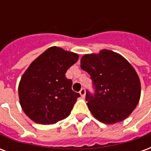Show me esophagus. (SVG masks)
Segmentation results:
<instances>
[{"label": "esophagus", "mask_w": 151, "mask_h": 151, "mask_svg": "<svg viewBox=\"0 0 151 151\" xmlns=\"http://www.w3.org/2000/svg\"><path fill=\"white\" fill-rule=\"evenodd\" d=\"M79 93H80V95H82V98H84V97H85V95H86V90H85V88H82V89H81V91H80V92H79Z\"/></svg>", "instance_id": "obj_1"}]
</instances>
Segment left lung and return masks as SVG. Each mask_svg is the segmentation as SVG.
Wrapping results in <instances>:
<instances>
[{
  "instance_id": "obj_1",
  "label": "left lung",
  "mask_w": 151,
  "mask_h": 151,
  "mask_svg": "<svg viewBox=\"0 0 151 151\" xmlns=\"http://www.w3.org/2000/svg\"><path fill=\"white\" fill-rule=\"evenodd\" d=\"M81 68L88 73L95 93L86 91V100L94 116L104 124H115L129 116L138 104L141 83L137 73L123 56L110 50L86 54Z\"/></svg>"
}]
</instances>
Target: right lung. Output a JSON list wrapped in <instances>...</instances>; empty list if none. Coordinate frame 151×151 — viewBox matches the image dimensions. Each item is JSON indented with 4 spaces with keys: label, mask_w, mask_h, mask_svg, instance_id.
<instances>
[{
    "label": "right lung",
    "mask_w": 151,
    "mask_h": 151,
    "mask_svg": "<svg viewBox=\"0 0 151 151\" xmlns=\"http://www.w3.org/2000/svg\"><path fill=\"white\" fill-rule=\"evenodd\" d=\"M76 53L51 47L31 63L18 86L19 101L34 122L52 124L69 116L78 93L66 71L78 60Z\"/></svg>",
    "instance_id": "add662e5"
}]
</instances>
